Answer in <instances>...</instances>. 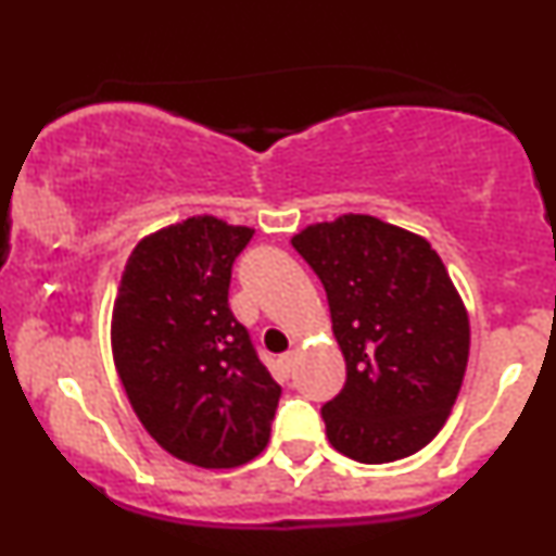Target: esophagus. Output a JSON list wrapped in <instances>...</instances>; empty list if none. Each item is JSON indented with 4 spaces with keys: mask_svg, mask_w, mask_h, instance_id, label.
<instances>
[{
    "mask_svg": "<svg viewBox=\"0 0 556 556\" xmlns=\"http://www.w3.org/2000/svg\"><path fill=\"white\" fill-rule=\"evenodd\" d=\"M295 361H298V350H287V353H282L277 358V366L282 368L285 376H290L292 368H295Z\"/></svg>",
    "mask_w": 556,
    "mask_h": 556,
    "instance_id": "1",
    "label": "esophagus"
}]
</instances>
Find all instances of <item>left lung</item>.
Wrapping results in <instances>:
<instances>
[{
  "instance_id": "left-lung-1",
  "label": "left lung",
  "mask_w": 556,
  "mask_h": 556,
  "mask_svg": "<svg viewBox=\"0 0 556 556\" xmlns=\"http://www.w3.org/2000/svg\"><path fill=\"white\" fill-rule=\"evenodd\" d=\"M292 248L327 290L348 379L321 407L331 446L394 463L437 437L460 392L470 329L437 251L374 216L305 227Z\"/></svg>"
}]
</instances>
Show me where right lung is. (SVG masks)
Segmentation results:
<instances>
[{
    "label": "right lung",
    "instance_id": "1",
    "mask_svg": "<svg viewBox=\"0 0 556 556\" xmlns=\"http://www.w3.org/2000/svg\"><path fill=\"white\" fill-rule=\"evenodd\" d=\"M253 229L193 216L140 240L114 300V366L132 410L169 455L235 468L264 452L282 387L229 311Z\"/></svg>",
    "mask_w": 556,
    "mask_h": 556
}]
</instances>
